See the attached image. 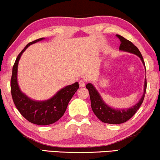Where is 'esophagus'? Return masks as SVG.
<instances>
[{"label":"esophagus","instance_id":"34e87169","mask_svg":"<svg viewBox=\"0 0 160 160\" xmlns=\"http://www.w3.org/2000/svg\"><path fill=\"white\" fill-rule=\"evenodd\" d=\"M78 84H79L80 87H85V81L80 80L79 82H78Z\"/></svg>","mask_w":160,"mask_h":160}]
</instances>
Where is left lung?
<instances>
[{"mask_svg": "<svg viewBox=\"0 0 160 160\" xmlns=\"http://www.w3.org/2000/svg\"><path fill=\"white\" fill-rule=\"evenodd\" d=\"M117 37L119 38L120 41V45L119 50L120 51H124L127 52H130L132 54H135L139 57L142 61L143 66H145L144 61H143V57L139 50L128 40L124 38L123 37L117 34ZM146 68V67H145ZM86 88L89 90V93L90 96V100H91V106L92 111L98 118L102 122L109 124H120L126 122L135 115L136 111L138 110L140 106L144 99L147 90V79L145 78L144 81V87H143V93L142 97H141L139 101L135 105L129 108L125 109H118L112 108L108 105L102 98L100 94L94 87V86L89 83L86 86Z\"/></svg>", "mask_w": 160, "mask_h": 160, "instance_id": "1", "label": "left lung"}]
</instances>
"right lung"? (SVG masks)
Instances as JSON below:
<instances>
[{
	"mask_svg": "<svg viewBox=\"0 0 160 160\" xmlns=\"http://www.w3.org/2000/svg\"><path fill=\"white\" fill-rule=\"evenodd\" d=\"M44 39V38H40L27 44L18 55L13 66L11 79V95L16 107L24 118L32 123L40 126L54 123L61 118L66 112L69 101L78 89V83L75 82L59 90L51 98L43 101L34 100L23 93L20 89L17 81L18 64L20 58L29 45Z\"/></svg>",
	"mask_w": 160,
	"mask_h": 160,
	"instance_id": "add662e5",
	"label": "right lung"
}]
</instances>
